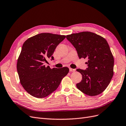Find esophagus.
I'll return each mask as SVG.
<instances>
[{"mask_svg": "<svg viewBox=\"0 0 126 126\" xmlns=\"http://www.w3.org/2000/svg\"><path fill=\"white\" fill-rule=\"evenodd\" d=\"M75 70H76L75 69H72V68H69V71L70 72H74V71H75Z\"/></svg>", "mask_w": 126, "mask_h": 126, "instance_id": "esophagus-1", "label": "esophagus"}]
</instances>
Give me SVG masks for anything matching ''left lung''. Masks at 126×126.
Returning <instances> with one entry per match:
<instances>
[{"mask_svg":"<svg viewBox=\"0 0 126 126\" xmlns=\"http://www.w3.org/2000/svg\"><path fill=\"white\" fill-rule=\"evenodd\" d=\"M66 38L76 48L79 58L88 59L86 70H76L82 75L81 82L76 84L77 88L90 96L100 94L113 75L114 59L107 41L89 32L72 33Z\"/></svg>","mask_w":126,"mask_h":126,"instance_id":"1","label":"left lung"}]
</instances>
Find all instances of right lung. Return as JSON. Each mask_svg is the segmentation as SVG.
<instances>
[{"label":"right lung","instance_id":"1","mask_svg":"<svg viewBox=\"0 0 126 126\" xmlns=\"http://www.w3.org/2000/svg\"><path fill=\"white\" fill-rule=\"evenodd\" d=\"M66 36L41 33L26 40L18 57L17 69L20 82L25 90L33 97L43 98L55 91L69 68L46 67L47 60Z\"/></svg>","mask_w":126,"mask_h":126}]
</instances>
